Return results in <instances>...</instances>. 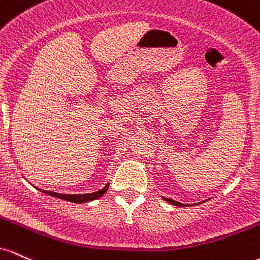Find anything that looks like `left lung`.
Returning <instances> with one entry per match:
<instances>
[{
    "instance_id": "left-lung-1",
    "label": "left lung",
    "mask_w": 260,
    "mask_h": 260,
    "mask_svg": "<svg viewBox=\"0 0 260 260\" xmlns=\"http://www.w3.org/2000/svg\"><path fill=\"white\" fill-rule=\"evenodd\" d=\"M163 199L167 201V203L172 204V205H176V206H189V205H185V204L178 203V201H174V200H172V199H168V198H163Z\"/></svg>"
}]
</instances>
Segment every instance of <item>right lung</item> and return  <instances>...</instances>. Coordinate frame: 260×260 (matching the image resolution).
I'll list each match as a JSON object with an SVG mask.
<instances>
[{
    "instance_id": "1",
    "label": "right lung",
    "mask_w": 260,
    "mask_h": 260,
    "mask_svg": "<svg viewBox=\"0 0 260 260\" xmlns=\"http://www.w3.org/2000/svg\"><path fill=\"white\" fill-rule=\"evenodd\" d=\"M108 186H109V184H107L103 189L95 191V193H89V194H60V193H55V191L42 190V189H39V190L48 195H51V197L54 198H59V199L71 201V203L81 204V203H87V201H92V200L98 199V198H101L102 195L106 194V191L108 190Z\"/></svg>"
}]
</instances>
